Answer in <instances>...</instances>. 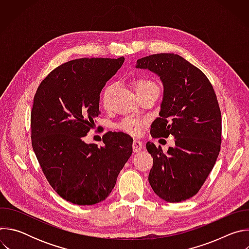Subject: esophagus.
<instances>
[{"instance_id":"esophagus-1","label":"esophagus","mask_w":249,"mask_h":249,"mask_svg":"<svg viewBox=\"0 0 249 249\" xmlns=\"http://www.w3.org/2000/svg\"><path fill=\"white\" fill-rule=\"evenodd\" d=\"M132 147H133V151H134L135 153H138V152H140V151L142 150V148H143V143H142V141L136 139V140H134V142H133Z\"/></svg>"}]
</instances>
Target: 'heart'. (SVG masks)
<instances>
[{
    "label": "heart",
    "instance_id": "obj_1",
    "mask_svg": "<svg viewBox=\"0 0 249 249\" xmlns=\"http://www.w3.org/2000/svg\"><path fill=\"white\" fill-rule=\"evenodd\" d=\"M135 90L136 92H141V91H145L148 90L150 89L153 88H158L157 85L149 79H138L135 81ZM115 89V85L114 84H110L107 85L102 93H101V100L104 106H107L109 104V100L110 97L112 95V92L114 91ZM148 119L146 118H142V117H138V116H127L125 118H123L117 125V129L130 134L132 136H138L141 134V132L143 131V128L148 124Z\"/></svg>",
    "mask_w": 249,
    "mask_h": 249
}]
</instances>
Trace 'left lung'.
<instances>
[{
    "label": "left lung",
    "instance_id": "1",
    "mask_svg": "<svg viewBox=\"0 0 249 249\" xmlns=\"http://www.w3.org/2000/svg\"><path fill=\"white\" fill-rule=\"evenodd\" d=\"M137 68L160 76L163 99L160 117L151 126L153 138H175L167 153L148 142L154 160L149 182L155 193L181 202L198 193L221 151L222 115L212 84L200 69L173 53L137 60Z\"/></svg>",
    "mask_w": 249,
    "mask_h": 249
}]
</instances>
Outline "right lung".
<instances>
[{
  "label": "right lung",
  "instance_id": "1",
  "mask_svg": "<svg viewBox=\"0 0 249 249\" xmlns=\"http://www.w3.org/2000/svg\"><path fill=\"white\" fill-rule=\"evenodd\" d=\"M124 58H82L54 69L41 82L30 115L31 144L51 187L66 201L93 205L107 198L132 155L123 132L103 135V147L84 137L100 114L99 94Z\"/></svg>",
  "mask_w": 249,
  "mask_h": 249
}]
</instances>
